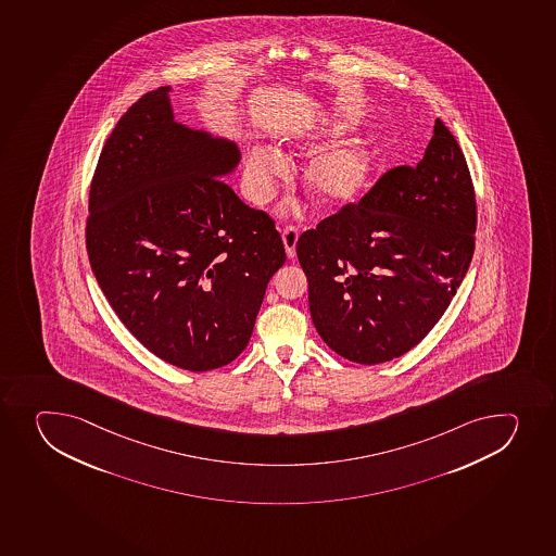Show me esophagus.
<instances>
[{
    "label": "esophagus",
    "instance_id": "1",
    "mask_svg": "<svg viewBox=\"0 0 556 556\" xmlns=\"http://www.w3.org/2000/svg\"><path fill=\"white\" fill-rule=\"evenodd\" d=\"M299 239V230L298 226H287L285 230H282V242H285V248H287V255L290 258L295 257V247H298Z\"/></svg>",
    "mask_w": 556,
    "mask_h": 556
}]
</instances>
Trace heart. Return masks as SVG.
<instances>
[{
    "label": "heart",
    "instance_id": "1",
    "mask_svg": "<svg viewBox=\"0 0 556 556\" xmlns=\"http://www.w3.org/2000/svg\"><path fill=\"white\" fill-rule=\"evenodd\" d=\"M336 132V128H319L317 136ZM379 166V154L368 143L344 144L315 155L303 170L304 190L319 206H339L357 198L371 181ZM285 166L269 150L255 149L244 166L242 187L248 201L263 204L274 195L275 181Z\"/></svg>",
    "mask_w": 556,
    "mask_h": 556
}]
</instances>
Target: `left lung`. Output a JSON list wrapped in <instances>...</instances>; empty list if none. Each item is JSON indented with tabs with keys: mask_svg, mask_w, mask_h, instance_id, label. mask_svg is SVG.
Wrapping results in <instances>:
<instances>
[{
	"mask_svg": "<svg viewBox=\"0 0 556 556\" xmlns=\"http://www.w3.org/2000/svg\"><path fill=\"white\" fill-rule=\"evenodd\" d=\"M468 163L444 123L417 166L386 172L298 241L320 339L358 364L388 363L439 323L475 252Z\"/></svg>",
	"mask_w": 556,
	"mask_h": 556,
	"instance_id": "left-lung-1",
	"label": "left lung"
}]
</instances>
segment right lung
Returning <instances> with one entry per match:
<instances>
[{"label": "right lung", "mask_w": 556, "mask_h": 556, "mask_svg": "<svg viewBox=\"0 0 556 556\" xmlns=\"http://www.w3.org/2000/svg\"><path fill=\"white\" fill-rule=\"evenodd\" d=\"M168 92L139 98L101 150L88 198V261L149 352L208 371L247 348L287 253L274 219L217 179L239 165L237 144L174 122Z\"/></svg>", "instance_id": "1"}]
</instances>
